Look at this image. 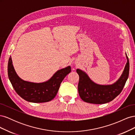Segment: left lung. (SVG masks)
Wrapping results in <instances>:
<instances>
[{
	"mask_svg": "<svg viewBox=\"0 0 135 135\" xmlns=\"http://www.w3.org/2000/svg\"><path fill=\"white\" fill-rule=\"evenodd\" d=\"M127 63L122 75L115 83L112 84H97L91 79L83 70L76 69L79 76L78 89L81 99L88 103L103 104L112 101L119 95L129 75V62L126 53Z\"/></svg>",
	"mask_w": 135,
	"mask_h": 135,
	"instance_id": "left-lung-1",
	"label": "left lung"
}]
</instances>
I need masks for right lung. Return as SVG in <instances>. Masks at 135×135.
<instances>
[{
  "mask_svg": "<svg viewBox=\"0 0 135 135\" xmlns=\"http://www.w3.org/2000/svg\"><path fill=\"white\" fill-rule=\"evenodd\" d=\"M71 71L70 66L57 71L50 79L34 83L22 79L16 73L11 56L8 64V75L15 91L25 100L34 103H46L54 99L62 81Z\"/></svg>",
  "mask_w": 135,
  "mask_h": 135,
  "instance_id": "obj_1",
  "label": "right lung"
}]
</instances>
